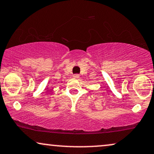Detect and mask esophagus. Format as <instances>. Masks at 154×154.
Returning a JSON list of instances; mask_svg holds the SVG:
<instances>
[{
	"label": "esophagus",
	"mask_w": 154,
	"mask_h": 154,
	"mask_svg": "<svg viewBox=\"0 0 154 154\" xmlns=\"http://www.w3.org/2000/svg\"><path fill=\"white\" fill-rule=\"evenodd\" d=\"M73 77L75 79H79V75H77V74H76V75H73Z\"/></svg>",
	"instance_id": "obj_1"
}]
</instances>
